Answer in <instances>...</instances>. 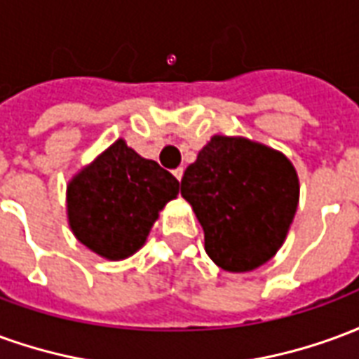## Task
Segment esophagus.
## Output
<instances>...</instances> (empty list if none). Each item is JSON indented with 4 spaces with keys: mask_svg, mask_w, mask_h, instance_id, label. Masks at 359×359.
<instances>
[{
    "mask_svg": "<svg viewBox=\"0 0 359 359\" xmlns=\"http://www.w3.org/2000/svg\"><path fill=\"white\" fill-rule=\"evenodd\" d=\"M172 175L177 177V180H182V175H184V169H182V167H179V169H175V171H172Z\"/></svg>",
    "mask_w": 359,
    "mask_h": 359,
    "instance_id": "obj_1",
    "label": "esophagus"
}]
</instances>
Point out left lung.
<instances>
[{
  "mask_svg": "<svg viewBox=\"0 0 359 359\" xmlns=\"http://www.w3.org/2000/svg\"><path fill=\"white\" fill-rule=\"evenodd\" d=\"M208 256L231 273L252 271L283 246L300 184L280 151L241 136H213L180 180Z\"/></svg>",
  "mask_w": 359,
  "mask_h": 359,
  "instance_id": "1",
  "label": "left lung"
}]
</instances>
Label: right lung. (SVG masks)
Masks as SVG:
<instances>
[{
    "label": "right lung",
    "instance_id": "right-lung-1",
    "mask_svg": "<svg viewBox=\"0 0 359 359\" xmlns=\"http://www.w3.org/2000/svg\"><path fill=\"white\" fill-rule=\"evenodd\" d=\"M179 180L118 138L67 187L71 231L97 256L125 259L144 246Z\"/></svg>",
    "mask_w": 359,
    "mask_h": 359
}]
</instances>
